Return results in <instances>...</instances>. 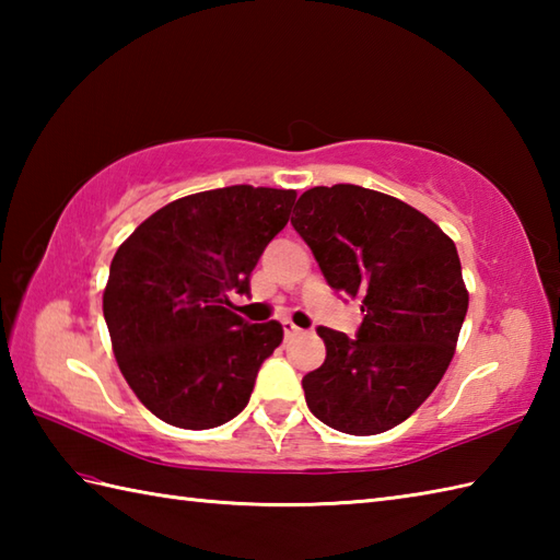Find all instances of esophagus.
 Listing matches in <instances>:
<instances>
[{
	"label": "esophagus",
	"instance_id": "obj_1",
	"mask_svg": "<svg viewBox=\"0 0 560 560\" xmlns=\"http://www.w3.org/2000/svg\"><path fill=\"white\" fill-rule=\"evenodd\" d=\"M281 325H283V335H287V337H293V335H299V331H301V327H295L291 319H283Z\"/></svg>",
	"mask_w": 560,
	"mask_h": 560
}]
</instances>
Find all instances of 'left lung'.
Wrapping results in <instances>:
<instances>
[{
  "instance_id": "left-lung-1",
  "label": "left lung",
  "mask_w": 560,
  "mask_h": 560,
  "mask_svg": "<svg viewBox=\"0 0 560 560\" xmlns=\"http://www.w3.org/2000/svg\"><path fill=\"white\" fill-rule=\"evenodd\" d=\"M293 213L329 287L363 313L355 339L317 327L327 359L303 377L307 409L341 433H385L455 355L469 305L457 247L425 213L359 185L307 189Z\"/></svg>"
}]
</instances>
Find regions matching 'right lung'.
Masks as SVG:
<instances>
[{
  "label": "right lung",
  "mask_w": 560,
  "mask_h": 560,
  "mask_svg": "<svg viewBox=\"0 0 560 560\" xmlns=\"http://www.w3.org/2000/svg\"><path fill=\"white\" fill-rule=\"evenodd\" d=\"M293 201V189H209L151 213L117 247L103 315L127 385L161 421L207 431L247 407L283 329L247 325L229 293H249Z\"/></svg>",
  "instance_id": "obj_1"
}]
</instances>
